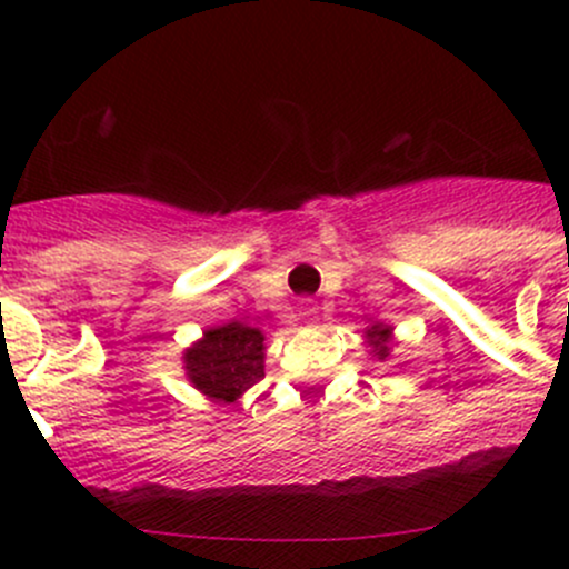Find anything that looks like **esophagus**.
Masks as SVG:
<instances>
[{
	"mask_svg": "<svg viewBox=\"0 0 569 569\" xmlns=\"http://www.w3.org/2000/svg\"><path fill=\"white\" fill-rule=\"evenodd\" d=\"M317 313H319V306H317V302H313V300H306V302H302V306H300V317L306 319V321L317 319Z\"/></svg>",
	"mask_w": 569,
	"mask_h": 569,
	"instance_id": "esophagus-1",
	"label": "esophagus"
}]
</instances>
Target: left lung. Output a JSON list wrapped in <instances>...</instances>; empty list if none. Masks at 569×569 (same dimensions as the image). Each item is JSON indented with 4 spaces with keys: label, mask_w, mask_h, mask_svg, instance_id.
Returning <instances> with one entry per match:
<instances>
[{
    "label": "left lung",
    "mask_w": 569,
    "mask_h": 569,
    "mask_svg": "<svg viewBox=\"0 0 569 569\" xmlns=\"http://www.w3.org/2000/svg\"><path fill=\"white\" fill-rule=\"evenodd\" d=\"M366 347L371 349V358L386 363L393 352V327L382 325V321H375V325L366 330Z\"/></svg>",
    "instance_id": "1"
}]
</instances>
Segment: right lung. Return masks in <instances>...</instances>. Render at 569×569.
Listing matches in <instances>:
<instances>
[{"mask_svg":"<svg viewBox=\"0 0 569 569\" xmlns=\"http://www.w3.org/2000/svg\"><path fill=\"white\" fill-rule=\"evenodd\" d=\"M267 336L244 321L209 327L183 349V375L209 401L233 405L263 377Z\"/></svg>","mask_w":569,"mask_h":569,"instance_id":"right-lung-1","label":"right lung"}]
</instances>
